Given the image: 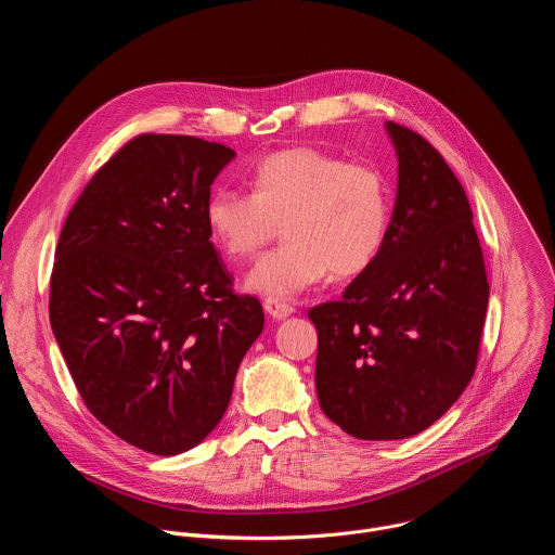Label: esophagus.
<instances>
[{"instance_id":"obj_1","label":"esophagus","mask_w":555,"mask_h":555,"mask_svg":"<svg viewBox=\"0 0 555 555\" xmlns=\"http://www.w3.org/2000/svg\"><path fill=\"white\" fill-rule=\"evenodd\" d=\"M263 309H266L268 315H272L274 321H283V319H287V315L294 313V307H292L289 302L276 300V298H268V300L263 302Z\"/></svg>"}]
</instances>
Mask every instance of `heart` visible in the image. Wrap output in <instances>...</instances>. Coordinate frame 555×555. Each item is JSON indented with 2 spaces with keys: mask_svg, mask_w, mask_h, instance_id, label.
<instances>
[{
  "mask_svg": "<svg viewBox=\"0 0 555 555\" xmlns=\"http://www.w3.org/2000/svg\"><path fill=\"white\" fill-rule=\"evenodd\" d=\"M250 193L215 191L204 206L210 244L228 261H246L283 223L285 244L246 276V289L289 300L330 272L351 279L379 257L390 228V195L371 165L292 146L250 171Z\"/></svg>",
  "mask_w": 555,
  "mask_h": 555,
  "instance_id": "1",
  "label": "heart"
}]
</instances>
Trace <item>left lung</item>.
Wrapping results in <instances>:
<instances>
[{
	"label": "left lung",
	"instance_id": "obj_1",
	"mask_svg": "<svg viewBox=\"0 0 555 555\" xmlns=\"http://www.w3.org/2000/svg\"><path fill=\"white\" fill-rule=\"evenodd\" d=\"M384 127L398 153L386 244L340 300L309 309L321 409L366 441L413 437L461 398L490 298L461 182L420 133Z\"/></svg>",
	"mask_w": 555,
	"mask_h": 555
}]
</instances>
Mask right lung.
<instances>
[{
  "label": "right lung",
  "mask_w": 555,
  "mask_h": 555,
  "mask_svg": "<svg viewBox=\"0 0 555 555\" xmlns=\"http://www.w3.org/2000/svg\"><path fill=\"white\" fill-rule=\"evenodd\" d=\"M234 151L193 135L127 142L69 210L50 325L92 415L163 456L221 422L263 307L236 296L204 206Z\"/></svg>",
  "instance_id": "add662e5"
}]
</instances>
